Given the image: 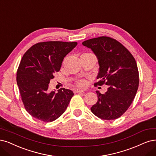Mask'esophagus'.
<instances>
[{"instance_id":"34e87169","label":"esophagus","mask_w":156,"mask_h":156,"mask_svg":"<svg viewBox=\"0 0 156 156\" xmlns=\"http://www.w3.org/2000/svg\"><path fill=\"white\" fill-rule=\"evenodd\" d=\"M82 92H84V90H82V89H74V93H82Z\"/></svg>"}]
</instances>
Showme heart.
Returning <instances> with one entry per match:
<instances>
[{
	"instance_id": "b5f03b06",
	"label": "heart",
	"mask_w": 156,
	"mask_h": 156,
	"mask_svg": "<svg viewBox=\"0 0 156 156\" xmlns=\"http://www.w3.org/2000/svg\"><path fill=\"white\" fill-rule=\"evenodd\" d=\"M77 83H78V85L81 87H85L86 85H87V82H86V81L84 80H79Z\"/></svg>"
}]
</instances>
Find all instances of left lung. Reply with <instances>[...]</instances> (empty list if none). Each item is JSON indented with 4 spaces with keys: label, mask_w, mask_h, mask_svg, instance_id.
Here are the masks:
<instances>
[{
    "label": "left lung",
    "mask_w": 156,
    "mask_h": 156,
    "mask_svg": "<svg viewBox=\"0 0 156 156\" xmlns=\"http://www.w3.org/2000/svg\"><path fill=\"white\" fill-rule=\"evenodd\" d=\"M93 51L98 60V81L95 85H108L107 91L96 90L98 101L90 108L98 118L112 120L119 118L134 99L139 86V73L133 56L117 40L100 37L83 43Z\"/></svg>",
    "instance_id": "obj_1"
}]
</instances>
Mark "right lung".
<instances>
[{
	"label": "right lung",
	"instance_id": "right-lung-1",
	"mask_svg": "<svg viewBox=\"0 0 156 156\" xmlns=\"http://www.w3.org/2000/svg\"><path fill=\"white\" fill-rule=\"evenodd\" d=\"M77 42H40L23 56L16 73L23 104L33 118L44 122H53L65 112L74 93L71 90H48L50 80L60 70L62 63Z\"/></svg>",
	"mask_w": 156,
	"mask_h": 156
}]
</instances>
